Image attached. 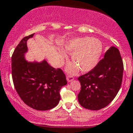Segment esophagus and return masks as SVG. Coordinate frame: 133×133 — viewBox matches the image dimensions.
<instances>
[{
  "label": "esophagus",
  "instance_id": "obj_1",
  "mask_svg": "<svg viewBox=\"0 0 133 133\" xmlns=\"http://www.w3.org/2000/svg\"><path fill=\"white\" fill-rule=\"evenodd\" d=\"M66 79H67V81L68 82H71L72 81H73L74 79V77L72 76L69 75V76H67Z\"/></svg>",
  "mask_w": 133,
  "mask_h": 133
}]
</instances>
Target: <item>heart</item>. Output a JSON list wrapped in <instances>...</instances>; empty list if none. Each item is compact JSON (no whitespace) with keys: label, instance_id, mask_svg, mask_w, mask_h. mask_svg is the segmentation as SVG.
<instances>
[{"label":"heart","instance_id":"1","mask_svg":"<svg viewBox=\"0 0 133 133\" xmlns=\"http://www.w3.org/2000/svg\"><path fill=\"white\" fill-rule=\"evenodd\" d=\"M102 50V45L97 38L88 37L76 38L70 41L65 46V51L72 54V62L67 68V71L74 74L80 68L82 72H89L92 70L98 63ZM61 61L66 58V54L59 52Z\"/></svg>","mask_w":133,"mask_h":133}]
</instances>
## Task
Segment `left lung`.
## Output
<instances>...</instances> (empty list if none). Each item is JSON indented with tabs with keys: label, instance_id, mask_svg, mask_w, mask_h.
Wrapping results in <instances>:
<instances>
[{
	"label": "left lung",
	"instance_id": "8db88e82",
	"mask_svg": "<svg viewBox=\"0 0 133 133\" xmlns=\"http://www.w3.org/2000/svg\"><path fill=\"white\" fill-rule=\"evenodd\" d=\"M123 72L124 64L119 50L111 46L92 70L78 77L81 86L77 96L81 106L90 110L107 106L120 90Z\"/></svg>",
	"mask_w": 133,
	"mask_h": 133
}]
</instances>
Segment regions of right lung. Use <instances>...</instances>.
<instances>
[{"label":"right lung","instance_id":"right-lung-1","mask_svg":"<svg viewBox=\"0 0 133 133\" xmlns=\"http://www.w3.org/2000/svg\"><path fill=\"white\" fill-rule=\"evenodd\" d=\"M34 34L24 37L11 57V73L17 94L24 103L39 111L52 109L58 104L59 91L66 85V76L61 68H54L44 60L28 62L24 58L27 41Z\"/></svg>","mask_w":133,"mask_h":133}]
</instances>
